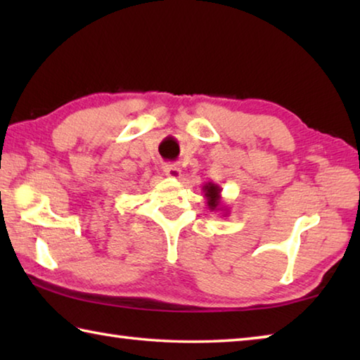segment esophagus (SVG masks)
Instances as JSON below:
<instances>
[{"instance_id":"34e87169","label":"esophagus","mask_w":360,"mask_h":360,"mask_svg":"<svg viewBox=\"0 0 360 360\" xmlns=\"http://www.w3.org/2000/svg\"><path fill=\"white\" fill-rule=\"evenodd\" d=\"M163 172H165L168 178H173V179L181 178V168L176 165V163H167V165L163 167Z\"/></svg>"}]
</instances>
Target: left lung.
Segmentation results:
<instances>
[{
	"instance_id": "8db88e82",
	"label": "left lung",
	"mask_w": 360,
	"mask_h": 360,
	"mask_svg": "<svg viewBox=\"0 0 360 360\" xmlns=\"http://www.w3.org/2000/svg\"><path fill=\"white\" fill-rule=\"evenodd\" d=\"M203 192H205L206 205H208V208L211 211H222L225 212V216L229 214L227 208L221 203V192H222L221 187L214 184V182H206L203 186Z\"/></svg>"
}]
</instances>
